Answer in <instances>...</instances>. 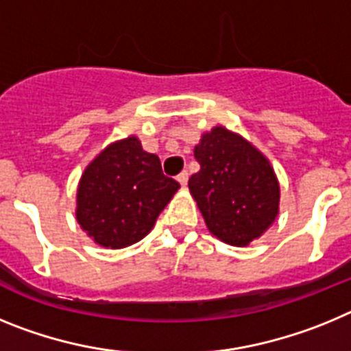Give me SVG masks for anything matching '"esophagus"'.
<instances>
[{"mask_svg": "<svg viewBox=\"0 0 351 351\" xmlns=\"http://www.w3.org/2000/svg\"><path fill=\"white\" fill-rule=\"evenodd\" d=\"M188 178H190L188 170H182V172L178 176V181L181 182V186H186V184H188Z\"/></svg>", "mask_w": 351, "mask_h": 351, "instance_id": "obj_1", "label": "esophagus"}]
</instances>
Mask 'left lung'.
I'll list each match as a JSON object with an SVG mask.
<instances>
[{"mask_svg": "<svg viewBox=\"0 0 351 351\" xmlns=\"http://www.w3.org/2000/svg\"><path fill=\"white\" fill-rule=\"evenodd\" d=\"M200 170L188 181L207 228L223 243L247 246L280 209V184L267 158L223 126L195 147Z\"/></svg>", "mask_w": 351, "mask_h": 351, "instance_id": "obj_1", "label": "left lung"}]
</instances>
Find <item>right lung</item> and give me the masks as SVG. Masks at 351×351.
<instances>
[{
  "instance_id": "1",
  "label": "right lung",
  "mask_w": 351,
  "mask_h": 351,
  "mask_svg": "<svg viewBox=\"0 0 351 351\" xmlns=\"http://www.w3.org/2000/svg\"><path fill=\"white\" fill-rule=\"evenodd\" d=\"M179 182L137 137L114 142L84 170L77 190V221L96 244L126 247L151 232Z\"/></svg>"
}]
</instances>
